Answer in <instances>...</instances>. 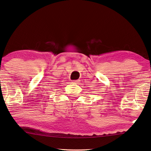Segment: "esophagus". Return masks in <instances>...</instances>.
Segmentation results:
<instances>
[{
    "label": "esophagus",
    "mask_w": 151,
    "mask_h": 151,
    "mask_svg": "<svg viewBox=\"0 0 151 151\" xmlns=\"http://www.w3.org/2000/svg\"><path fill=\"white\" fill-rule=\"evenodd\" d=\"M77 82H78V81H74L73 83H77Z\"/></svg>",
    "instance_id": "obj_1"
}]
</instances>
